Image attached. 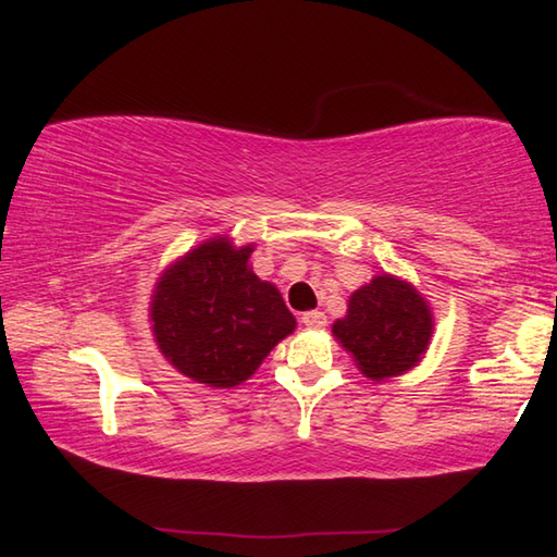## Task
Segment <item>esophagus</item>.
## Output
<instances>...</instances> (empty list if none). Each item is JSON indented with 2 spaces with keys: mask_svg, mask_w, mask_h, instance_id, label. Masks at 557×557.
Returning <instances> with one entry per match:
<instances>
[{
  "mask_svg": "<svg viewBox=\"0 0 557 557\" xmlns=\"http://www.w3.org/2000/svg\"><path fill=\"white\" fill-rule=\"evenodd\" d=\"M301 323H305L307 329H323V326H326V313L317 311V309L305 311V313H301Z\"/></svg>",
  "mask_w": 557,
  "mask_h": 557,
  "instance_id": "34e87169",
  "label": "esophagus"
}]
</instances>
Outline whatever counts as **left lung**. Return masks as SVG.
<instances>
[{
    "label": "left lung",
    "mask_w": 557,
    "mask_h": 557,
    "mask_svg": "<svg viewBox=\"0 0 557 557\" xmlns=\"http://www.w3.org/2000/svg\"><path fill=\"white\" fill-rule=\"evenodd\" d=\"M333 333L356 358L362 375L384 380L417 366L433 333L426 301L397 277H375L348 301Z\"/></svg>",
    "instance_id": "8db88e82"
}]
</instances>
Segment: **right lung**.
Here are the masks:
<instances>
[{
	"label": "right lung",
	"mask_w": 557,
	"mask_h": 557,
	"mask_svg": "<svg viewBox=\"0 0 557 557\" xmlns=\"http://www.w3.org/2000/svg\"><path fill=\"white\" fill-rule=\"evenodd\" d=\"M252 248L214 238L160 277L150 319L163 356L209 387H234L295 331V317L270 282L248 268Z\"/></svg>",
	"instance_id": "1"
}]
</instances>
